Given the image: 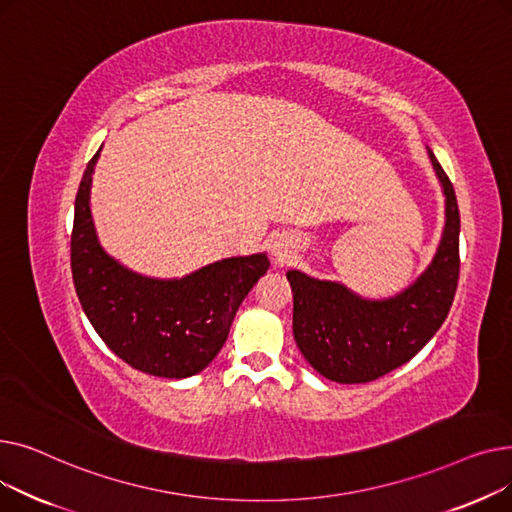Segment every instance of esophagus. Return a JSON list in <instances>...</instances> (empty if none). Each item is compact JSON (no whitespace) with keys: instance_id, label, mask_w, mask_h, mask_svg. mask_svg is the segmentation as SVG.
Instances as JSON below:
<instances>
[{"instance_id":"esophagus-1","label":"esophagus","mask_w":512,"mask_h":512,"mask_svg":"<svg viewBox=\"0 0 512 512\" xmlns=\"http://www.w3.org/2000/svg\"><path fill=\"white\" fill-rule=\"evenodd\" d=\"M274 255H276V257H278V261H284V257H286V253H284V249H280V247H278V249H276V251H274Z\"/></svg>"}]
</instances>
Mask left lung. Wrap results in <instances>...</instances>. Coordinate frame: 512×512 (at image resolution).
I'll return each instance as SVG.
<instances>
[{
  "instance_id": "1",
  "label": "left lung",
  "mask_w": 512,
  "mask_h": 512,
  "mask_svg": "<svg viewBox=\"0 0 512 512\" xmlns=\"http://www.w3.org/2000/svg\"><path fill=\"white\" fill-rule=\"evenodd\" d=\"M446 197V224L427 270L396 297L361 299L338 282L286 272L292 286V332L299 351L324 378L365 384L411 361L434 338L459 284L461 215L450 178L429 151Z\"/></svg>"
}]
</instances>
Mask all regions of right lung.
Segmentation results:
<instances>
[{
	"instance_id": "right-lung-1",
	"label": "right lung",
	"mask_w": 512,
	"mask_h": 512,
	"mask_svg": "<svg viewBox=\"0 0 512 512\" xmlns=\"http://www.w3.org/2000/svg\"><path fill=\"white\" fill-rule=\"evenodd\" d=\"M99 151L74 201L70 265L78 301L99 338L130 367L157 378H188L220 353L240 303L270 259L265 253L228 257L174 280L130 272L95 234L89 193Z\"/></svg>"
}]
</instances>
